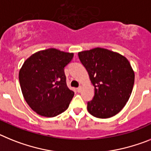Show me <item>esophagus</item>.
Listing matches in <instances>:
<instances>
[{"label": "esophagus", "instance_id": "1", "mask_svg": "<svg viewBox=\"0 0 151 151\" xmlns=\"http://www.w3.org/2000/svg\"><path fill=\"white\" fill-rule=\"evenodd\" d=\"M81 90H82V86H79L78 88H77V93H81Z\"/></svg>", "mask_w": 151, "mask_h": 151}]
</instances>
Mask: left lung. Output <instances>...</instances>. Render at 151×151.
Returning a JSON list of instances; mask_svg holds the SVG:
<instances>
[{
	"mask_svg": "<svg viewBox=\"0 0 151 151\" xmlns=\"http://www.w3.org/2000/svg\"><path fill=\"white\" fill-rule=\"evenodd\" d=\"M94 86V96L87 110L94 117H112L129 99L134 73L126 58L108 49L96 48L78 53Z\"/></svg>",
	"mask_w": 151,
	"mask_h": 151,
	"instance_id": "8db88e82",
	"label": "left lung"
}]
</instances>
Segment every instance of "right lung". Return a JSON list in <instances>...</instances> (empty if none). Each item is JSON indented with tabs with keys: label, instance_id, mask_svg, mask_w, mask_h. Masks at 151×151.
Masks as SVG:
<instances>
[{
	"label": "right lung",
	"instance_id": "obj_1",
	"mask_svg": "<svg viewBox=\"0 0 151 151\" xmlns=\"http://www.w3.org/2000/svg\"><path fill=\"white\" fill-rule=\"evenodd\" d=\"M73 53L48 48L33 54L19 70L23 97L33 111L45 117H55L68 108L74 93L66 83L65 68Z\"/></svg>",
	"mask_w": 151,
	"mask_h": 151
}]
</instances>
